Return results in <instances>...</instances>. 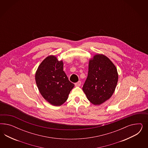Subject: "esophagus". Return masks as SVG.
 I'll return each instance as SVG.
<instances>
[{
    "label": "esophagus",
    "instance_id": "esophagus-1",
    "mask_svg": "<svg viewBox=\"0 0 148 148\" xmlns=\"http://www.w3.org/2000/svg\"><path fill=\"white\" fill-rule=\"evenodd\" d=\"M81 84V82L80 81H79L78 82H77L76 83H75V86L76 87H79V86H80Z\"/></svg>",
    "mask_w": 148,
    "mask_h": 148
}]
</instances>
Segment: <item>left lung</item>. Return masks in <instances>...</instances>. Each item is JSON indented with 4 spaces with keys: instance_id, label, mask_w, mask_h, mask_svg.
<instances>
[{
    "instance_id": "left-lung-1",
    "label": "left lung",
    "mask_w": 148,
    "mask_h": 148,
    "mask_svg": "<svg viewBox=\"0 0 148 148\" xmlns=\"http://www.w3.org/2000/svg\"><path fill=\"white\" fill-rule=\"evenodd\" d=\"M118 80L117 69L112 61L103 54H96L89 60L82 90L91 103L100 105L112 97Z\"/></svg>"
}]
</instances>
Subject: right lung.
<instances>
[{
	"mask_svg": "<svg viewBox=\"0 0 148 148\" xmlns=\"http://www.w3.org/2000/svg\"><path fill=\"white\" fill-rule=\"evenodd\" d=\"M35 80L42 96L56 106L66 101L74 87L63 71L62 60L58 61L54 55L47 56L40 63L36 71Z\"/></svg>",
	"mask_w": 148,
	"mask_h": 148,
	"instance_id": "1",
	"label": "right lung"
}]
</instances>
